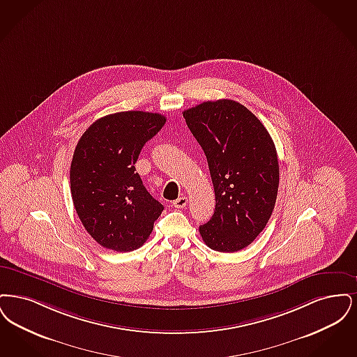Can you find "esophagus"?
Returning a JSON list of instances; mask_svg holds the SVG:
<instances>
[{
	"instance_id": "esophagus-1",
	"label": "esophagus",
	"mask_w": 357,
	"mask_h": 357,
	"mask_svg": "<svg viewBox=\"0 0 357 357\" xmlns=\"http://www.w3.org/2000/svg\"><path fill=\"white\" fill-rule=\"evenodd\" d=\"M186 204H188V199H186L185 196H181V197H178L177 200L173 202V206L181 209V208H185Z\"/></svg>"
}]
</instances>
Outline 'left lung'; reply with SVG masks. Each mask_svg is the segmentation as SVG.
Returning <instances> with one entry per match:
<instances>
[{"label": "left lung", "instance_id": "1", "mask_svg": "<svg viewBox=\"0 0 357 357\" xmlns=\"http://www.w3.org/2000/svg\"><path fill=\"white\" fill-rule=\"evenodd\" d=\"M206 155L216 208L200 225L204 243L218 252L248 247L272 216L279 190V161L261 121L233 100L205 101L183 113Z\"/></svg>", "mask_w": 357, "mask_h": 357}]
</instances>
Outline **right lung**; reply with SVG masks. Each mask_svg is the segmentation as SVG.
I'll return each instance as SVG.
<instances>
[{
    "instance_id": "right-lung-1",
    "label": "right lung",
    "mask_w": 357,
    "mask_h": 357,
    "mask_svg": "<svg viewBox=\"0 0 357 357\" xmlns=\"http://www.w3.org/2000/svg\"><path fill=\"white\" fill-rule=\"evenodd\" d=\"M165 121L158 113L119 112L94 121L77 142L70 164L72 199L84 228L104 248H139L164 211L135 164Z\"/></svg>"
}]
</instances>
